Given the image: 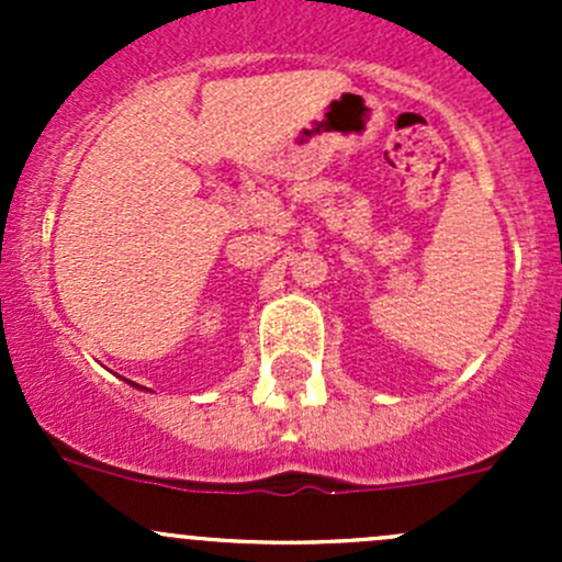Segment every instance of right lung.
Returning <instances> with one entry per match:
<instances>
[{"label": "right lung", "mask_w": 562, "mask_h": 562, "mask_svg": "<svg viewBox=\"0 0 562 562\" xmlns=\"http://www.w3.org/2000/svg\"><path fill=\"white\" fill-rule=\"evenodd\" d=\"M133 386H135V383H133Z\"/></svg>", "instance_id": "1"}]
</instances>
